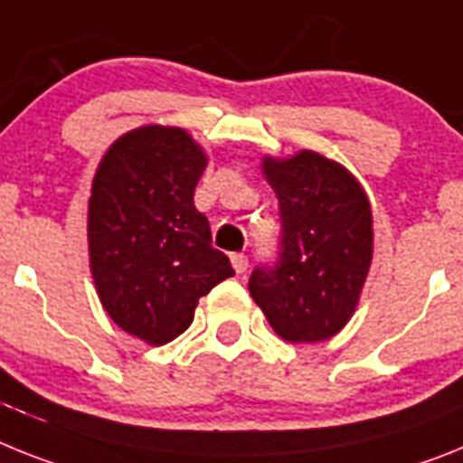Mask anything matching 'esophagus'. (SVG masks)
Returning <instances> with one entry per match:
<instances>
[{"label": "esophagus", "instance_id": "1", "mask_svg": "<svg viewBox=\"0 0 463 463\" xmlns=\"http://www.w3.org/2000/svg\"><path fill=\"white\" fill-rule=\"evenodd\" d=\"M232 267H234L236 274H243V271L248 269L246 255H243V252H234V255H232Z\"/></svg>", "mask_w": 463, "mask_h": 463}]
</instances>
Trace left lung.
<instances>
[{
    "instance_id": "obj_1",
    "label": "left lung",
    "mask_w": 463,
    "mask_h": 463,
    "mask_svg": "<svg viewBox=\"0 0 463 463\" xmlns=\"http://www.w3.org/2000/svg\"><path fill=\"white\" fill-rule=\"evenodd\" d=\"M262 173L280 211V258L258 267L248 290L280 339L311 345L351 321L373 264V208L337 161L302 149L264 156Z\"/></svg>"
}]
</instances>
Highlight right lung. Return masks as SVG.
I'll list each match as a JSON object with an SVG mask.
<instances>
[{"label": "right lung", "instance_id": "add662e5", "mask_svg": "<svg viewBox=\"0 0 463 463\" xmlns=\"http://www.w3.org/2000/svg\"><path fill=\"white\" fill-rule=\"evenodd\" d=\"M208 156L184 128L149 124L109 145L89 199V262L98 298L124 333L168 345L217 283L234 276L194 205Z\"/></svg>", "mask_w": 463, "mask_h": 463}]
</instances>
